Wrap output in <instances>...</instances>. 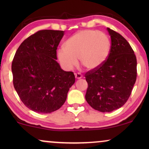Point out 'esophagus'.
Instances as JSON below:
<instances>
[{"label": "esophagus", "instance_id": "obj_1", "mask_svg": "<svg viewBox=\"0 0 149 149\" xmlns=\"http://www.w3.org/2000/svg\"><path fill=\"white\" fill-rule=\"evenodd\" d=\"M83 77V75L81 74V73H76L75 74V78H76L77 79H81Z\"/></svg>", "mask_w": 149, "mask_h": 149}]
</instances>
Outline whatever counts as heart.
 Masks as SVG:
<instances>
[{"label":"heart","mask_w":149,"mask_h":149,"mask_svg":"<svg viewBox=\"0 0 149 149\" xmlns=\"http://www.w3.org/2000/svg\"><path fill=\"white\" fill-rule=\"evenodd\" d=\"M65 47L58 51V58L65 68L71 70L79 62L88 70H95L109 57L111 42L108 36L97 30H83L70 36Z\"/></svg>","instance_id":"1"}]
</instances>
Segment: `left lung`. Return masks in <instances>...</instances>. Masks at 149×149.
Wrapping results in <instances>:
<instances>
[{
    "label": "left lung",
    "instance_id": "8db88e82",
    "mask_svg": "<svg viewBox=\"0 0 149 149\" xmlns=\"http://www.w3.org/2000/svg\"><path fill=\"white\" fill-rule=\"evenodd\" d=\"M111 47L109 57L98 68L85 74L88 83L85 99L93 109L109 113L125 104L137 77L134 52L121 34L107 28Z\"/></svg>",
    "mask_w": 149,
    "mask_h": 149
}]
</instances>
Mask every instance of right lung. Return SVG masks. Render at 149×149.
Listing matches in <instances>:
<instances>
[{
    "instance_id": "1",
    "label": "right lung",
    "mask_w": 149,
    "mask_h": 149,
    "mask_svg": "<svg viewBox=\"0 0 149 149\" xmlns=\"http://www.w3.org/2000/svg\"><path fill=\"white\" fill-rule=\"evenodd\" d=\"M64 31L42 30L24 40L11 65L13 82L22 102L38 113H51L64 104L75 82L72 72L57 62V47Z\"/></svg>"
}]
</instances>
